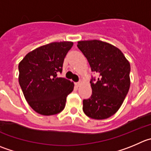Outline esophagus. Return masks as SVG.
I'll list each match as a JSON object with an SVG mask.
<instances>
[{"mask_svg": "<svg viewBox=\"0 0 151 151\" xmlns=\"http://www.w3.org/2000/svg\"><path fill=\"white\" fill-rule=\"evenodd\" d=\"M76 85L77 87H79V86L81 85V82H80V81H78V82H76Z\"/></svg>", "mask_w": 151, "mask_h": 151, "instance_id": "34e87169", "label": "esophagus"}]
</instances>
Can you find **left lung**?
<instances>
[{"instance_id": "left-lung-1", "label": "left lung", "mask_w": 151, "mask_h": 151, "mask_svg": "<svg viewBox=\"0 0 151 151\" xmlns=\"http://www.w3.org/2000/svg\"><path fill=\"white\" fill-rule=\"evenodd\" d=\"M78 48L87 58L92 72V95L83 100V111L93 119H105L122 104L130 84V65L119 49L99 40L78 41ZM95 83H94V81Z\"/></svg>"}]
</instances>
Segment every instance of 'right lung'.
I'll return each mask as SVG.
<instances>
[{"label":"right lung","mask_w":151,"mask_h":151,"mask_svg":"<svg viewBox=\"0 0 151 151\" xmlns=\"http://www.w3.org/2000/svg\"><path fill=\"white\" fill-rule=\"evenodd\" d=\"M73 43L53 42L29 52L19 63V81L24 96L30 107L44 116L64 110L67 96L74 84L58 77L64 58Z\"/></svg>","instance_id":"add662e5"}]
</instances>
